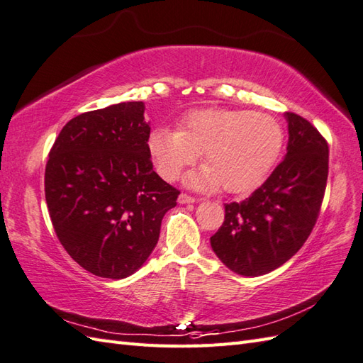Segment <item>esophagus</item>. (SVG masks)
Masks as SVG:
<instances>
[{"label": "esophagus", "mask_w": 363, "mask_h": 363, "mask_svg": "<svg viewBox=\"0 0 363 363\" xmlns=\"http://www.w3.org/2000/svg\"><path fill=\"white\" fill-rule=\"evenodd\" d=\"M195 201L196 199L193 198V196H190V195H187V193H181L179 198H178L179 204H191V202H195Z\"/></svg>", "instance_id": "34e87169"}]
</instances>
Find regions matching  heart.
Returning a JSON list of instances; mask_svg holds the SVG:
<instances>
[{"label": "heart", "instance_id": "1", "mask_svg": "<svg viewBox=\"0 0 363 363\" xmlns=\"http://www.w3.org/2000/svg\"><path fill=\"white\" fill-rule=\"evenodd\" d=\"M284 131L274 116L250 109L207 108L190 111L178 131L150 134L148 150L157 173L173 181L202 153V168L187 182L198 189L246 193L266 178L283 148Z\"/></svg>", "mask_w": 363, "mask_h": 363}]
</instances>
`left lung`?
<instances>
[{
  "instance_id": "obj_1",
  "label": "left lung",
  "mask_w": 363,
  "mask_h": 363,
  "mask_svg": "<svg viewBox=\"0 0 363 363\" xmlns=\"http://www.w3.org/2000/svg\"><path fill=\"white\" fill-rule=\"evenodd\" d=\"M284 116L289 128L286 157L249 198L224 206V223L210 238L216 257L244 277L271 272L296 255L322 208L328 142L301 116Z\"/></svg>"
}]
</instances>
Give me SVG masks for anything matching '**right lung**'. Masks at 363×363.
Here are the masks:
<instances>
[{
	"instance_id": "obj_1",
	"label": "right lung",
	"mask_w": 363,
	"mask_h": 363,
	"mask_svg": "<svg viewBox=\"0 0 363 363\" xmlns=\"http://www.w3.org/2000/svg\"><path fill=\"white\" fill-rule=\"evenodd\" d=\"M143 108L123 102L83 113L49 151L45 196L57 238L102 278L121 280L145 263L179 196L153 170Z\"/></svg>"
}]
</instances>
